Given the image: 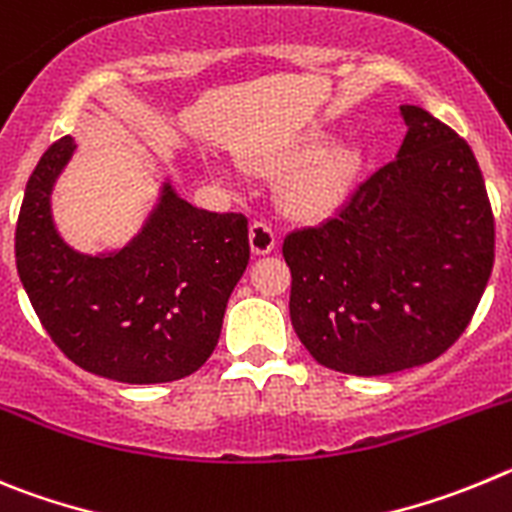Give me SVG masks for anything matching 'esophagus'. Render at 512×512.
Returning <instances> with one entry per match:
<instances>
[{"label":"esophagus","mask_w":512,"mask_h":512,"mask_svg":"<svg viewBox=\"0 0 512 512\" xmlns=\"http://www.w3.org/2000/svg\"><path fill=\"white\" fill-rule=\"evenodd\" d=\"M275 229L270 227V222L265 219H255L250 224V247L255 255H267V252L275 250Z\"/></svg>","instance_id":"obj_1"}]
</instances>
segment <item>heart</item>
Returning <instances> with one entry per match:
<instances>
[{
	"label": "heart",
	"mask_w": 512,
	"mask_h": 512,
	"mask_svg": "<svg viewBox=\"0 0 512 512\" xmlns=\"http://www.w3.org/2000/svg\"><path fill=\"white\" fill-rule=\"evenodd\" d=\"M301 165L288 188L290 206L303 216L321 219L342 206L357 173V153L352 147H326L313 155V147L301 153Z\"/></svg>",
	"instance_id": "heart-1"
}]
</instances>
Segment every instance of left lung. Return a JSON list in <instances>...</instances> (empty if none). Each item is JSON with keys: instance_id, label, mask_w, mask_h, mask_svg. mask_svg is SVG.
I'll return each mask as SVG.
<instances>
[{"instance_id": "1", "label": "left lung", "mask_w": 512, "mask_h": 512, "mask_svg": "<svg viewBox=\"0 0 512 512\" xmlns=\"http://www.w3.org/2000/svg\"><path fill=\"white\" fill-rule=\"evenodd\" d=\"M393 163L319 227L290 232V321L319 365L375 377L426 365L457 342L495 262L472 147L421 107H400Z\"/></svg>"}]
</instances>
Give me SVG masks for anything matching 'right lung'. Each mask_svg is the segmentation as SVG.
Instances as JSON below:
<instances>
[{"mask_svg": "<svg viewBox=\"0 0 512 512\" xmlns=\"http://www.w3.org/2000/svg\"><path fill=\"white\" fill-rule=\"evenodd\" d=\"M73 150V137L45 150L17 219V273L40 324L73 365L94 375L130 385L188 377L214 352L250 262L247 216L196 209L165 186L132 245L78 255L50 216V188Z\"/></svg>", "mask_w": 512, "mask_h": 512, "instance_id": "obj_1", "label": "right lung"}]
</instances>
